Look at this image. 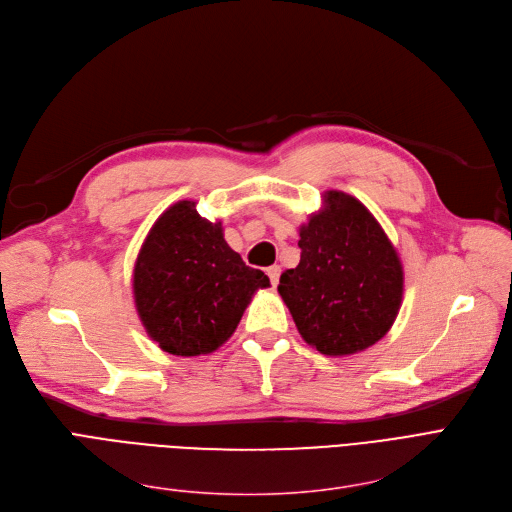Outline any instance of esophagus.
Instances as JSON below:
<instances>
[{"instance_id":"34e87169","label":"esophagus","mask_w":512,"mask_h":512,"mask_svg":"<svg viewBox=\"0 0 512 512\" xmlns=\"http://www.w3.org/2000/svg\"><path fill=\"white\" fill-rule=\"evenodd\" d=\"M266 275H269V279H271L273 285H277V283H279V275H281V266H277V264L269 266V269H266Z\"/></svg>"}]
</instances>
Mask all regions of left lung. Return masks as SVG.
I'll return each instance as SVG.
<instances>
[{
    "mask_svg": "<svg viewBox=\"0 0 512 512\" xmlns=\"http://www.w3.org/2000/svg\"><path fill=\"white\" fill-rule=\"evenodd\" d=\"M323 210L300 227V264L279 279L304 342L325 356L367 350L394 325L402 262L377 218L344 191H325Z\"/></svg>",
    "mask_w": 512,
    "mask_h": 512,
    "instance_id": "8db88e82",
    "label": "left lung"
}]
</instances>
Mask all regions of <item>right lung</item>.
<instances>
[{
	"label": "right lung",
	"instance_id": "add662e5",
	"mask_svg": "<svg viewBox=\"0 0 512 512\" xmlns=\"http://www.w3.org/2000/svg\"><path fill=\"white\" fill-rule=\"evenodd\" d=\"M269 285V277L229 248L221 221L202 218L191 200L160 214L133 269L139 319L154 342L175 356L221 348L252 296Z\"/></svg>",
	"mask_w": 512,
	"mask_h": 512
}]
</instances>
